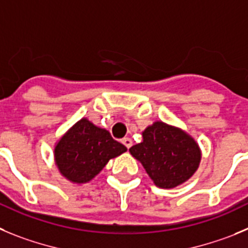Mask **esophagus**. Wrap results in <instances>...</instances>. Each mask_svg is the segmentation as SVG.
<instances>
[{"instance_id": "obj_1", "label": "esophagus", "mask_w": 248, "mask_h": 248, "mask_svg": "<svg viewBox=\"0 0 248 248\" xmlns=\"http://www.w3.org/2000/svg\"><path fill=\"white\" fill-rule=\"evenodd\" d=\"M121 142L124 144V147H127V148H131V146H132V140H131V138H128V137L124 138Z\"/></svg>"}]
</instances>
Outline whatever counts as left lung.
I'll list each match as a JSON object with an SVG mask.
<instances>
[{
	"label": "left lung",
	"mask_w": 248,
	"mask_h": 248,
	"mask_svg": "<svg viewBox=\"0 0 248 248\" xmlns=\"http://www.w3.org/2000/svg\"><path fill=\"white\" fill-rule=\"evenodd\" d=\"M129 153L143 166L155 186L173 189L190 179L202 160L199 144L184 129L155 121L142 132Z\"/></svg>",
	"instance_id": "1"
}]
</instances>
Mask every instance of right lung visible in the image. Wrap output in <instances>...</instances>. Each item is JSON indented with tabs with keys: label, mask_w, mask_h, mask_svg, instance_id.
Returning <instances> with one entry per match:
<instances>
[{
	"label": "right lung",
	"mask_w": 248,
	"mask_h": 248,
	"mask_svg": "<svg viewBox=\"0 0 248 248\" xmlns=\"http://www.w3.org/2000/svg\"><path fill=\"white\" fill-rule=\"evenodd\" d=\"M126 151V147L113 140L108 129L82 117L57 140L54 162L66 180L86 184L105 168L108 160Z\"/></svg>",
	"instance_id": "1"
}]
</instances>
